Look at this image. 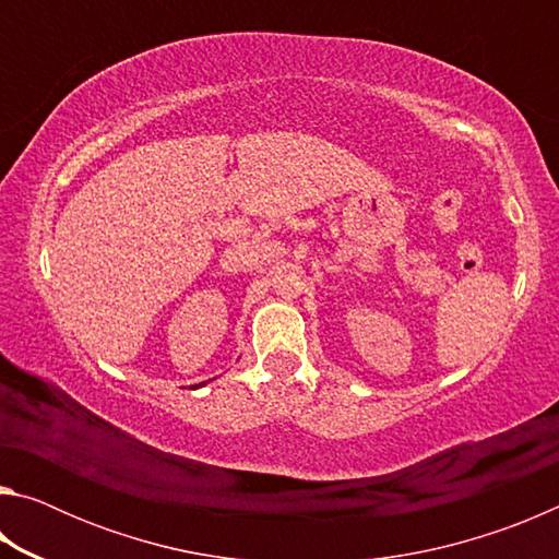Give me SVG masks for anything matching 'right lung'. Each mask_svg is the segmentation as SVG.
I'll list each match as a JSON object with an SVG mask.
<instances>
[{"instance_id": "add662e5", "label": "right lung", "mask_w": 559, "mask_h": 559, "mask_svg": "<svg viewBox=\"0 0 559 559\" xmlns=\"http://www.w3.org/2000/svg\"><path fill=\"white\" fill-rule=\"evenodd\" d=\"M202 384H204V382H202ZM202 384H200V386H202Z\"/></svg>"}]
</instances>
